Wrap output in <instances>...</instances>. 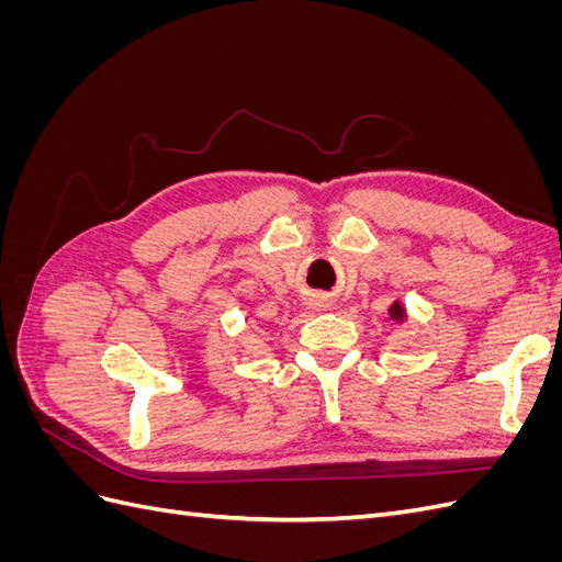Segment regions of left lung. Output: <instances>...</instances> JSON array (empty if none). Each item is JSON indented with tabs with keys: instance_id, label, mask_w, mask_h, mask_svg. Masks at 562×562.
Wrapping results in <instances>:
<instances>
[{
	"instance_id": "8db88e82",
	"label": "left lung",
	"mask_w": 562,
	"mask_h": 562,
	"mask_svg": "<svg viewBox=\"0 0 562 562\" xmlns=\"http://www.w3.org/2000/svg\"><path fill=\"white\" fill-rule=\"evenodd\" d=\"M386 314H389V321H394L396 326H405L407 318H411V314H407V307L403 304V300H394V302H391Z\"/></svg>"
}]
</instances>
